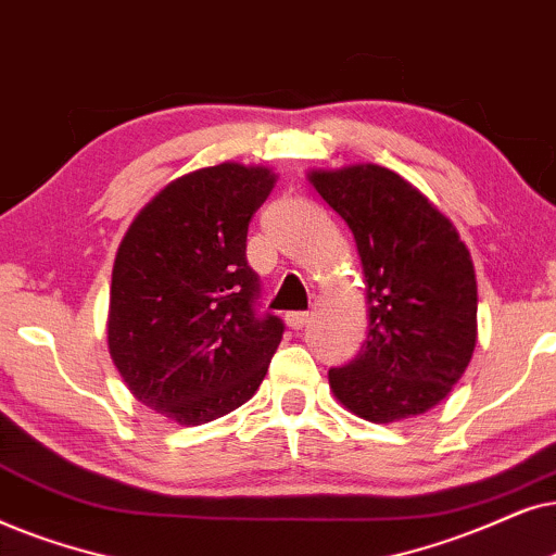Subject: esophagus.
<instances>
[{"label":"esophagus","instance_id":"1","mask_svg":"<svg viewBox=\"0 0 556 556\" xmlns=\"http://www.w3.org/2000/svg\"><path fill=\"white\" fill-rule=\"evenodd\" d=\"M287 325H290L292 330H302L307 325V320H309V313H287Z\"/></svg>","mask_w":556,"mask_h":556}]
</instances>
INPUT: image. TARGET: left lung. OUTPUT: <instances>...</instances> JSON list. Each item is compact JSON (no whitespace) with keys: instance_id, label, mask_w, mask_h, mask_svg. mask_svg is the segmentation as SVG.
I'll use <instances>...</instances> for the list:
<instances>
[{"instance_id":"obj_1","label":"left lung","mask_w":556,"mask_h":556,"mask_svg":"<svg viewBox=\"0 0 556 556\" xmlns=\"http://www.w3.org/2000/svg\"><path fill=\"white\" fill-rule=\"evenodd\" d=\"M320 198L345 220L366 277L368 338L330 368L332 394L368 421L425 414L468 368L478 287L455 226L402 175L379 165L313 169Z\"/></svg>"}]
</instances>
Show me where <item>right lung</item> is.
<instances>
[{"instance_id": "add662e5", "label": "right lung", "mask_w": 556, "mask_h": 556, "mask_svg": "<svg viewBox=\"0 0 556 556\" xmlns=\"http://www.w3.org/2000/svg\"><path fill=\"white\" fill-rule=\"evenodd\" d=\"M277 182L220 162L177 177L131 220L116 251L109 353L135 399L195 427L256 394L285 323L258 315L249 220Z\"/></svg>"}]
</instances>
